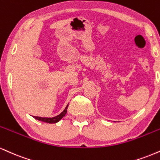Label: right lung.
<instances>
[{"instance_id": "obj_1", "label": "right lung", "mask_w": 160, "mask_h": 160, "mask_svg": "<svg viewBox=\"0 0 160 160\" xmlns=\"http://www.w3.org/2000/svg\"><path fill=\"white\" fill-rule=\"evenodd\" d=\"M68 104L66 106L65 109L63 110V112H62L60 114L57 115V116L53 117V118H42V117H38V116H33L34 118H36V120L38 121H42L43 122H46V123H49V124H55V123L59 122L63 117L65 116V114L67 112V109H68Z\"/></svg>"}]
</instances>
